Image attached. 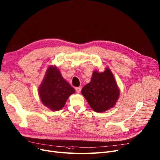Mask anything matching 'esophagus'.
Listing matches in <instances>:
<instances>
[{"instance_id":"obj_1","label":"esophagus","mask_w":160,"mask_h":160,"mask_svg":"<svg viewBox=\"0 0 160 160\" xmlns=\"http://www.w3.org/2000/svg\"><path fill=\"white\" fill-rule=\"evenodd\" d=\"M75 90H76V91H77L78 93H79V92H80V91H81V90H82V88H81V87L75 88Z\"/></svg>"}]
</instances>
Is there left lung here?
Returning a JSON list of instances; mask_svg holds the SVG:
<instances>
[{
  "label": "left lung",
  "instance_id": "8db88e82",
  "mask_svg": "<svg viewBox=\"0 0 160 160\" xmlns=\"http://www.w3.org/2000/svg\"><path fill=\"white\" fill-rule=\"evenodd\" d=\"M120 93L115 78L108 68L102 72L94 71L91 82L82 89V94L90 107L97 112H103L113 108Z\"/></svg>",
  "mask_w": 160,
  "mask_h": 160
}]
</instances>
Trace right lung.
<instances>
[{"mask_svg": "<svg viewBox=\"0 0 160 160\" xmlns=\"http://www.w3.org/2000/svg\"><path fill=\"white\" fill-rule=\"evenodd\" d=\"M75 92L71 85L62 77L60 70L51 66L38 88L41 102L51 111H59L63 108L69 96Z\"/></svg>", "mask_w": 160, "mask_h": 160, "instance_id": "right-lung-1", "label": "right lung"}]
</instances>
